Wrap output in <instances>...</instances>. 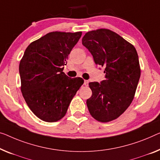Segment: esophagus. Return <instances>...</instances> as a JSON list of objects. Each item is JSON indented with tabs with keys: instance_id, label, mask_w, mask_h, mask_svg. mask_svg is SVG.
Here are the masks:
<instances>
[{
	"instance_id": "1",
	"label": "esophagus",
	"mask_w": 160,
	"mask_h": 160,
	"mask_svg": "<svg viewBox=\"0 0 160 160\" xmlns=\"http://www.w3.org/2000/svg\"><path fill=\"white\" fill-rule=\"evenodd\" d=\"M88 83H89V81H88V80H85L84 81V85H86V86H88Z\"/></svg>"
}]
</instances>
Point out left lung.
Segmentation results:
<instances>
[{"mask_svg":"<svg viewBox=\"0 0 160 160\" xmlns=\"http://www.w3.org/2000/svg\"><path fill=\"white\" fill-rule=\"evenodd\" d=\"M82 44L106 74L100 83H89L92 95L86 101L88 110L97 121H113L133 99L141 75L137 50L121 36L105 28L86 33Z\"/></svg>","mask_w":160,"mask_h":160,"instance_id":"obj_1","label":"left lung"}]
</instances>
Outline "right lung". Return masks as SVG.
<instances>
[{
    "label": "right lung",
    "mask_w": 160,
    "mask_h": 160,
    "mask_svg": "<svg viewBox=\"0 0 160 160\" xmlns=\"http://www.w3.org/2000/svg\"><path fill=\"white\" fill-rule=\"evenodd\" d=\"M82 32H54L28 45L19 64L21 92L26 103L41 120L63 118L71 101L83 84L62 71Z\"/></svg>",
    "instance_id": "obj_1"
}]
</instances>
